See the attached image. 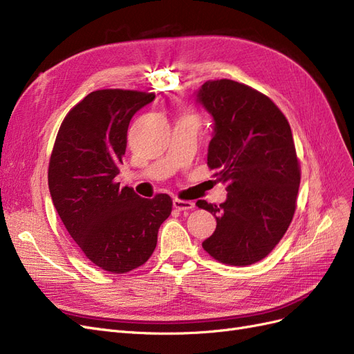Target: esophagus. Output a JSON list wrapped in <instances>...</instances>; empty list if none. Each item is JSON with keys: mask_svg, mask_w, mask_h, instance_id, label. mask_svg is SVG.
Returning a JSON list of instances; mask_svg holds the SVG:
<instances>
[{"mask_svg": "<svg viewBox=\"0 0 354 354\" xmlns=\"http://www.w3.org/2000/svg\"><path fill=\"white\" fill-rule=\"evenodd\" d=\"M173 207L178 211H189L195 208V203L192 201H183V199H174L173 201Z\"/></svg>", "mask_w": 354, "mask_h": 354, "instance_id": "1", "label": "esophagus"}]
</instances>
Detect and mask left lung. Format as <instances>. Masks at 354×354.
Segmentation results:
<instances>
[{"label":"left lung","instance_id":"1","mask_svg":"<svg viewBox=\"0 0 354 354\" xmlns=\"http://www.w3.org/2000/svg\"><path fill=\"white\" fill-rule=\"evenodd\" d=\"M198 102L214 118L207 164L227 190L220 205L196 202L217 220L202 246L223 264L250 266L274 250L297 208L301 169L291 127L266 94L232 80L207 81Z\"/></svg>","mask_w":354,"mask_h":354}]
</instances>
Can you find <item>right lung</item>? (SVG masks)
Wrapping results in <instances>:
<instances>
[{"label":"right lung","mask_w":354,"mask_h":354,"mask_svg":"<svg viewBox=\"0 0 354 354\" xmlns=\"http://www.w3.org/2000/svg\"><path fill=\"white\" fill-rule=\"evenodd\" d=\"M153 99L155 93L136 90L90 93L65 116L50 156L48 189L59 217L82 254L109 273L151 259L173 209L167 194L146 199L116 181L128 125Z\"/></svg>","instance_id":"obj_1"}]
</instances>
